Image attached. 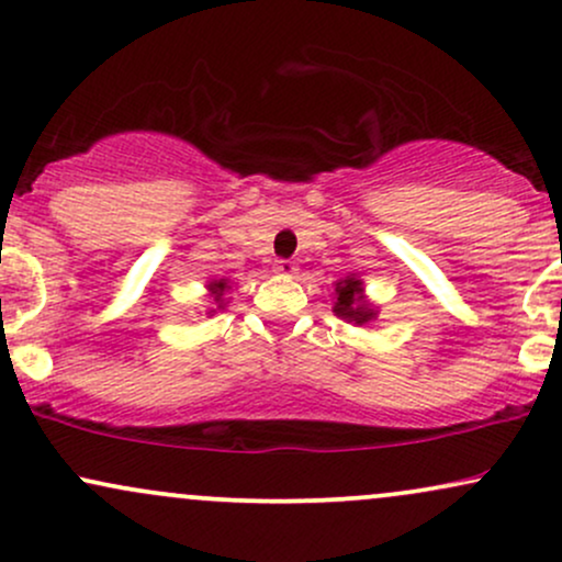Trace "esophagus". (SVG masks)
<instances>
[{
	"mask_svg": "<svg viewBox=\"0 0 562 562\" xmlns=\"http://www.w3.org/2000/svg\"><path fill=\"white\" fill-rule=\"evenodd\" d=\"M295 272H299V267H295L293 261H285V259H280L274 263V274H280V277H293Z\"/></svg>",
	"mask_w": 562,
	"mask_h": 562,
	"instance_id": "obj_1",
	"label": "esophagus"
}]
</instances>
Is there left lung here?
Masks as SVG:
<instances>
[{
	"label": "left lung",
	"instance_id": "1",
	"mask_svg": "<svg viewBox=\"0 0 562 562\" xmlns=\"http://www.w3.org/2000/svg\"><path fill=\"white\" fill-rule=\"evenodd\" d=\"M335 317L351 322L353 327H367L370 322L378 319V306L367 299L364 282L359 274L348 272L335 282V301H333Z\"/></svg>",
	"mask_w": 562,
	"mask_h": 562
}]
</instances>
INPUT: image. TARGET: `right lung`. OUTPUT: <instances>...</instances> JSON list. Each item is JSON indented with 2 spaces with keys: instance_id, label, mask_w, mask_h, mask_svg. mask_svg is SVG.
Masks as SVG:
<instances>
[{
  "instance_id": "obj_1",
  "label": "right lung",
  "mask_w": 562,
  "mask_h": 562,
  "mask_svg": "<svg viewBox=\"0 0 562 562\" xmlns=\"http://www.w3.org/2000/svg\"><path fill=\"white\" fill-rule=\"evenodd\" d=\"M205 290H209V299H211V308L205 314H209V317H214L216 312L227 308V303H229L227 293L232 290V282L227 280V277H218V280H209Z\"/></svg>"
}]
</instances>
